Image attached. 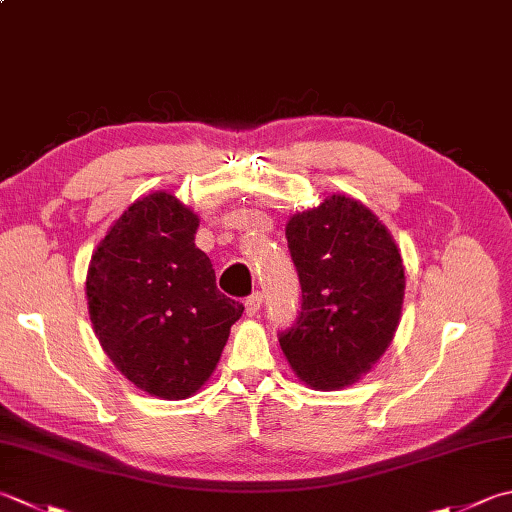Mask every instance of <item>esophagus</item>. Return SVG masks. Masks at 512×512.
I'll use <instances>...</instances> for the list:
<instances>
[{
	"mask_svg": "<svg viewBox=\"0 0 512 512\" xmlns=\"http://www.w3.org/2000/svg\"><path fill=\"white\" fill-rule=\"evenodd\" d=\"M262 302H264V295L259 293V290H255L253 295H248L246 299H244V306H246V315L248 317H253V315H257L259 313V308H262Z\"/></svg>",
	"mask_w": 512,
	"mask_h": 512,
	"instance_id": "obj_1",
	"label": "esophagus"
}]
</instances>
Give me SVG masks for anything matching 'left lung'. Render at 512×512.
Segmentation results:
<instances>
[{
	"instance_id": "obj_1",
	"label": "left lung",
	"mask_w": 512,
	"mask_h": 512,
	"mask_svg": "<svg viewBox=\"0 0 512 512\" xmlns=\"http://www.w3.org/2000/svg\"><path fill=\"white\" fill-rule=\"evenodd\" d=\"M286 239L302 286L295 324L277 335L288 364L315 388L353 384L395 335L402 255L386 226L344 195L290 217Z\"/></svg>"
}]
</instances>
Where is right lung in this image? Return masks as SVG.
<instances>
[{"instance_id": "obj_1", "label": "right lung", "mask_w": 512, "mask_h": 512, "mask_svg": "<svg viewBox=\"0 0 512 512\" xmlns=\"http://www.w3.org/2000/svg\"><path fill=\"white\" fill-rule=\"evenodd\" d=\"M197 226L173 195L137 199L99 242L86 277L99 344L130 382L162 399L202 388L244 313L217 290L193 242Z\"/></svg>"}]
</instances>
